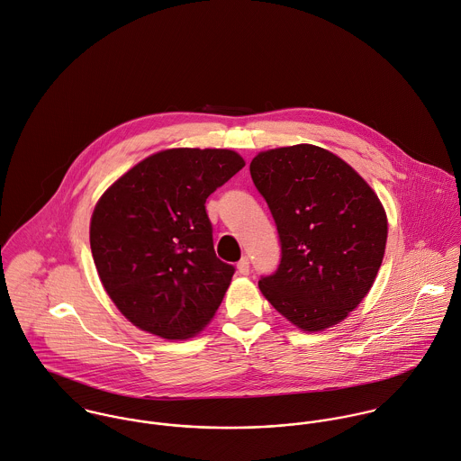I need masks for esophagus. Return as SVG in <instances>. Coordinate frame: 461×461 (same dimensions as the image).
I'll return each mask as SVG.
<instances>
[{
	"label": "esophagus",
	"instance_id": "esophagus-1",
	"mask_svg": "<svg viewBox=\"0 0 461 461\" xmlns=\"http://www.w3.org/2000/svg\"><path fill=\"white\" fill-rule=\"evenodd\" d=\"M238 272L241 276H249L250 274V263H249V258H241L240 263H238Z\"/></svg>",
	"mask_w": 461,
	"mask_h": 461
}]
</instances>
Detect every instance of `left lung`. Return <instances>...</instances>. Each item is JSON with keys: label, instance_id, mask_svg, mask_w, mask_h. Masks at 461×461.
Instances as JSON below:
<instances>
[{"label": "left lung", "instance_id": "obj_1", "mask_svg": "<svg viewBox=\"0 0 461 461\" xmlns=\"http://www.w3.org/2000/svg\"><path fill=\"white\" fill-rule=\"evenodd\" d=\"M250 175L281 241L267 301L299 329L323 330L356 309L383 263L388 221L374 189L343 158L314 145L256 155Z\"/></svg>", "mask_w": 461, "mask_h": 461}]
</instances>
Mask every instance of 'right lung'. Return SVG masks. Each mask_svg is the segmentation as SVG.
<instances>
[{"label":"right lung","mask_w":461,"mask_h":461,"mask_svg":"<svg viewBox=\"0 0 461 461\" xmlns=\"http://www.w3.org/2000/svg\"><path fill=\"white\" fill-rule=\"evenodd\" d=\"M243 166L232 150H162L98 200L93 259L105 292L136 327L185 339L212 320L234 267L216 258L205 200Z\"/></svg>","instance_id":"obj_1"}]
</instances>
